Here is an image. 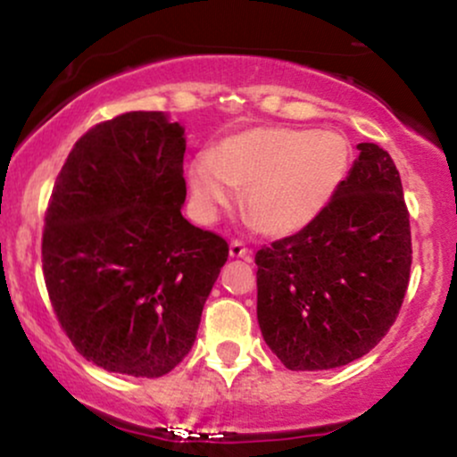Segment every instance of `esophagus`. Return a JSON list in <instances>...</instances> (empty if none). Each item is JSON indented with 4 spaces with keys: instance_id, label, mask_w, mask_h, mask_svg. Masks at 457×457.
I'll list each match as a JSON object with an SVG mask.
<instances>
[{
    "instance_id": "obj_1",
    "label": "esophagus",
    "mask_w": 457,
    "mask_h": 457,
    "mask_svg": "<svg viewBox=\"0 0 457 457\" xmlns=\"http://www.w3.org/2000/svg\"><path fill=\"white\" fill-rule=\"evenodd\" d=\"M229 255H232V258H249V252L247 247H245L243 240H232V243H229Z\"/></svg>"
}]
</instances>
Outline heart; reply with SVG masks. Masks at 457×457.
I'll return each instance as SVG.
<instances>
[{
	"label": "heart",
	"instance_id": "obj_1",
	"mask_svg": "<svg viewBox=\"0 0 457 457\" xmlns=\"http://www.w3.org/2000/svg\"><path fill=\"white\" fill-rule=\"evenodd\" d=\"M349 169L340 134L252 128L190 164V188L205 212L229 208L245 188L247 219L267 234H293L317 219Z\"/></svg>",
	"mask_w": 457,
	"mask_h": 457
}]
</instances>
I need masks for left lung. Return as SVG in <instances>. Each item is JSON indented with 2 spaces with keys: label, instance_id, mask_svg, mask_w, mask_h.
Here are the masks:
<instances>
[{
  "label": "left lung",
  "instance_id": "obj_1",
  "mask_svg": "<svg viewBox=\"0 0 457 457\" xmlns=\"http://www.w3.org/2000/svg\"><path fill=\"white\" fill-rule=\"evenodd\" d=\"M317 219L262 245L258 323L290 370H328L369 353L399 317L412 264L410 212L393 158L360 143Z\"/></svg>",
  "mask_w": 457,
  "mask_h": 457
}]
</instances>
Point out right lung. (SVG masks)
<instances>
[{"label":"right lung","mask_w":457,"mask_h":457,"mask_svg":"<svg viewBox=\"0 0 457 457\" xmlns=\"http://www.w3.org/2000/svg\"><path fill=\"white\" fill-rule=\"evenodd\" d=\"M187 140L162 112L88 129L64 160L41 258L49 302L78 353L134 378L184 360L228 262L223 237L182 217Z\"/></svg>","instance_id":"1"}]
</instances>
